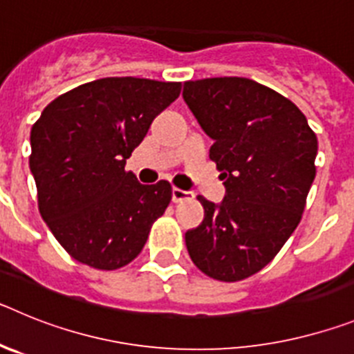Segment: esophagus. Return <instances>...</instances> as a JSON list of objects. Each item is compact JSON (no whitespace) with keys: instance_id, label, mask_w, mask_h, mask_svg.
Returning a JSON list of instances; mask_svg holds the SVG:
<instances>
[{"instance_id":"34e87169","label":"esophagus","mask_w":354,"mask_h":354,"mask_svg":"<svg viewBox=\"0 0 354 354\" xmlns=\"http://www.w3.org/2000/svg\"><path fill=\"white\" fill-rule=\"evenodd\" d=\"M193 193L184 192V189H179V187H174L171 189V200H174L175 204H179V202H186V200H192Z\"/></svg>"}]
</instances>
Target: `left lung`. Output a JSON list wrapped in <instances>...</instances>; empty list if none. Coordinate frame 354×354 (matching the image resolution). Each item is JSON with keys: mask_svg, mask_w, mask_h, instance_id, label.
Instances as JSON below:
<instances>
[{"mask_svg": "<svg viewBox=\"0 0 354 354\" xmlns=\"http://www.w3.org/2000/svg\"><path fill=\"white\" fill-rule=\"evenodd\" d=\"M184 101L214 140L209 158L225 180L220 205L198 196L202 225L186 248L202 273L239 282L274 259L305 211L317 138L287 97L246 77L184 83Z\"/></svg>", "mask_w": 354, "mask_h": 354, "instance_id": "obj_1", "label": "left lung"}]
</instances>
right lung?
<instances>
[{
    "mask_svg": "<svg viewBox=\"0 0 354 354\" xmlns=\"http://www.w3.org/2000/svg\"><path fill=\"white\" fill-rule=\"evenodd\" d=\"M183 84L102 77L56 97L31 127L39 211L72 259L113 271L138 257L171 200L168 180L140 184L126 159Z\"/></svg>",
    "mask_w": 354,
    "mask_h": 354,
    "instance_id": "add662e5",
    "label": "right lung"
}]
</instances>
